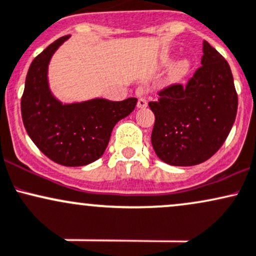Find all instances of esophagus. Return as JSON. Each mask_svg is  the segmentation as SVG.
<instances>
[{"label": "esophagus", "mask_w": 256, "mask_h": 256, "mask_svg": "<svg viewBox=\"0 0 256 256\" xmlns=\"http://www.w3.org/2000/svg\"><path fill=\"white\" fill-rule=\"evenodd\" d=\"M136 106L139 108H146V106H148V100H146L145 98H139V99H138V105Z\"/></svg>", "instance_id": "esophagus-1"}]
</instances>
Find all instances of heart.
Listing matches in <instances>:
<instances>
[{
	"label": "heart",
	"instance_id": "obj_1",
	"mask_svg": "<svg viewBox=\"0 0 256 256\" xmlns=\"http://www.w3.org/2000/svg\"><path fill=\"white\" fill-rule=\"evenodd\" d=\"M188 62H186V60H182V62H179L174 66L173 71H172V76H173L174 78H178V77L182 76V74L188 71Z\"/></svg>",
	"mask_w": 256,
	"mask_h": 256
}]
</instances>
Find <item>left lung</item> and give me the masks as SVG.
Wrapping results in <instances>:
<instances>
[{
  "instance_id": "1",
  "label": "left lung",
  "mask_w": 256,
  "mask_h": 256,
  "mask_svg": "<svg viewBox=\"0 0 256 256\" xmlns=\"http://www.w3.org/2000/svg\"><path fill=\"white\" fill-rule=\"evenodd\" d=\"M200 68L188 84L168 86L148 102L154 114L151 142L172 166H196L222 146L236 120L238 96L225 58L203 42Z\"/></svg>"
}]
</instances>
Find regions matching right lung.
<instances>
[{"label":"right lung","mask_w":256,"mask_h":256,"mask_svg":"<svg viewBox=\"0 0 256 256\" xmlns=\"http://www.w3.org/2000/svg\"><path fill=\"white\" fill-rule=\"evenodd\" d=\"M68 38L60 37L32 60L20 108L24 127L40 151L58 164L80 166L102 157L114 124L136 108L138 99L59 102L48 88L47 68L54 52Z\"/></svg>","instance_id":"obj_1"}]
</instances>
